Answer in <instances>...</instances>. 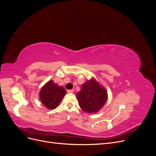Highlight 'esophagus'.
<instances>
[{"instance_id":"obj_1","label":"esophagus","mask_w":156,"mask_h":156,"mask_svg":"<svg viewBox=\"0 0 156 156\" xmlns=\"http://www.w3.org/2000/svg\"><path fill=\"white\" fill-rule=\"evenodd\" d=\"M68 93H73L74 92V90L72 89V90H67Z\"/></svg>"}]
</instances>
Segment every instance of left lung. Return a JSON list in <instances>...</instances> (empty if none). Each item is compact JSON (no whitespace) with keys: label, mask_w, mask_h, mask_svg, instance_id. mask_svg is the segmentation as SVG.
<instances>
[{"label":"left lung","mask_w":156,"mask_h":156,"mask_svg":"<svg viewBox=\"0 0 156 156\" xmlns=\"http://www.w3.org/2000/svg\"><path fill=\"white\" fill-rule=\"evenodd\" d=\"M76 98L81 109L87 113H96L104 106L108 98L107 90L95 78L83 84Z\"/></svg>","instance_id":"1"}]
</instances>
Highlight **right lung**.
<instances>
[{
    "instance_id": "add662e5",
    "label": "right lung",
    "mask_w": 156,
    "mask_h": 156,
    "mask_svg": "<svg viewBox=\"0 0 156 156\" xmlns=\"http://www.w3.org/2000/svg\"><path fill=\"white\" fill-rule=\"evenodd\" d=\"M66 94V90L65 88L55 83L53 80L47 82L41 87L39 93L41 103L50 110L55 109L58 106Z\"/></svg>"
}]
</instances>
